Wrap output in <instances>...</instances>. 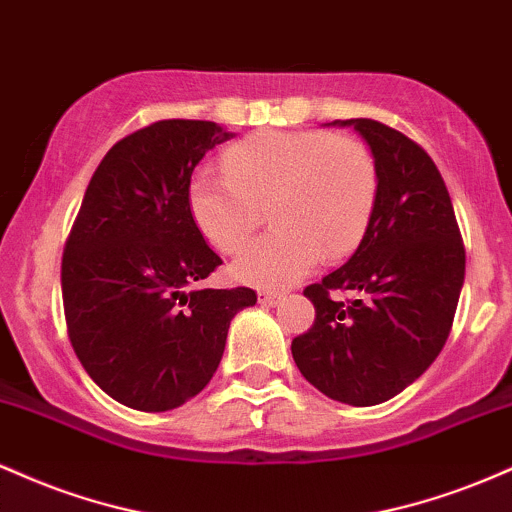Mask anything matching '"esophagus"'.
Here are the masks:
<instances>
[{"instance_id": "1", "label": "esophagus", "mask_w": 512, "mask_h": 512, "mask_svg": "<svg viewBox=\"0 0 512 512\" xmlns=\"http://www.w3.org/2000/svg\"><path fill=\"white\" fill-rule=\"evenodd\" d=\"M281 293H274V291H260L257 293V301H260L262 305H276L281 301Z\"/></svg>"}]
</instances>
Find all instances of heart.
<instances>
[{"mask_svg": "<svg viewBox=\"0 0 512 512\" xmlns=\"http://www.w3.org/2000/svg\"><path fill=\"white\" fill-rule=\"evenodd\" d=\"M228 173L199 170L187 187L197 226L221 252H236L272 207L269 233L238 255L233 276L281 291L322 257L361 243L378 202V161L368 144L320 129L262 132L226 151Z\"/></svg>", "mask_w": 512, "mask_h": 512, "instance_id": "obj_1", "label": "heart"}]
</instances>
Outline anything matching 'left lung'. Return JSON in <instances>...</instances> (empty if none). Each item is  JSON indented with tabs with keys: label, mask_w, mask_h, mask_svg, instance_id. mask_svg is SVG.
Instances as JSON below:
<instances>
[{
	"label": "left lung",
	"mask_w": 512,
	"mask_h": 512,
	"mask_svg": "<svg viewBox=\"0 0 512 512\" xmlns=\"http://www.w3.org/2000/svg\"><path fill=\"white\" fill-rule=\"evenodd\" d=\"M378 161L373 216L351 260L303 293L315 322L291 342L298 370L322 395L373 407L399 395L436 361L464 284V245L436 163L397 129L356 117ZM332 290H351L334 302Z\"/></svg>",
	"instance_id": "1"
}]
</instances>
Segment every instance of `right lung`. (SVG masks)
<instances>
[{
  "label": "right lung",
  "instance_id": "right-lung-1",
  "mask_svg": "<svg viewBox=\"0 0 512 512\" xmlns=\"http://www.w3.org/2000/svg\"><path fill=\"white\" fill-rule=\"evenodd\" d=\"M233 134L158 120L120 139L86 187L62 255V301L81 366L129 409L168 411L207 387L231 320L257 293L195 289L221 264L190 211L192 170Z\"/></svg>",
  "mask_w": 512,
  "mask_h": 512
}]
</instances>
